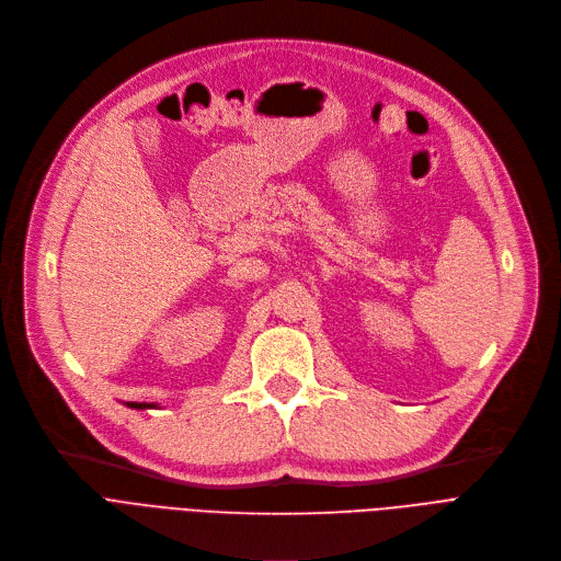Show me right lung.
<instances>
[{
	"instance_id": "add662e5",
	"label": "right lung",
	"mask_w": 561,
	"mask_h": 561,
	"mask_svg": "<svg viewBox=\"0 0 561 561\" xmlns=\"http://www.w3.org/2000/svg\"><path fill=\"white\" fill-rule=\"evenodd\" d=\"M129 409H137V411H146V409H154L157 404H146V402H127Z\"/></svg>"
}]
</instances>
